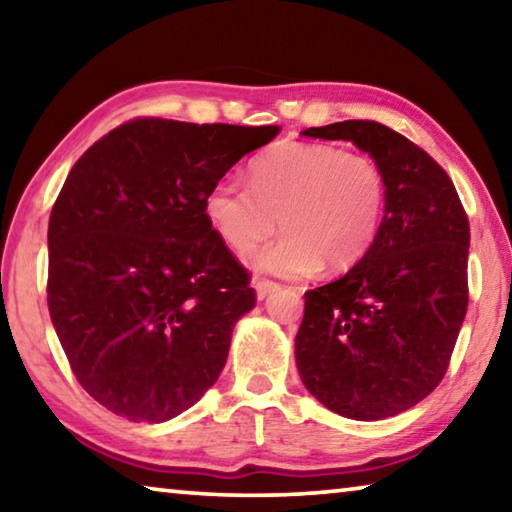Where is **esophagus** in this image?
Instances as JSON below:
<instances>
[{"mask_svg":"<svg viewBox=\"0 0 512 512\" xmlns=\"http://www.w3.org/2000/svg\"><path fill=\"white\" fill-rule=\"evenodd\" d=\"M253 287H255V293H257V300H266L273 291H277V287H280V284L271 282V280H255Z\"/></svg>","mask_w":512,"mask_h":512,"instance_id":"esophagus-1","label":"esophagus"}]
</instances>
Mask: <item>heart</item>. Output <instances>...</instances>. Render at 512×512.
Returning <instances> with one entry per match:
<instances>
[{"mask_svg":"<svg viewBox=\"0 0 512 512\" xmlns=\"http://www.w3.org/2000/svg\"><path fill=\"white\" fill-rule=\"evenodd\" d=\"M386 210L379 164L332 144L282 142L250 164V187L223 178L205 196V214L225 244L246 250L277 225L284 235L250 250L255 271L302 277L348 271L368 253Z\"/></svg>","mask_w":512,"mask_h":512,"instance_id":"obj_1","label":"heart"}]
</instances>
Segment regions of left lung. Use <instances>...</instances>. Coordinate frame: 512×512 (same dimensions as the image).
<instances>
[{"instance_id": "1", "label": "left lung", "mask_w": 512, "mask_h": 512, "mask_svg": "<svg viewBox=\"0 0 512 512\" xmlns=\"http://www.w3.org/2000/svg\"><path fill=\"white\" fill-rule=\"evenodd\" d=\"M302 135L368 153L384 173L386 210L368 253L305 293L300 379L343 418H393L447 372L467 311L470 223L445 169L388 126L350 119Z\"/></svg>"}]
</instances>
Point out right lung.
<instances>
[{
    "label": "right lung",
    "mask_w": 512,
    "mask_h": 512,
    "mask_svg": "<svg viewBox=\"0 0 512 512\" xmlns=\"http://www.w3.org/2000/svg\"><path fill=\"white\" fill-rule=\"evenodd\" d=\"M280 126L135 119L85 151L49 216L47 305L79 384L133 422H167L216 384L248 273L205 196Z\"/></svg>",
    "instance_id": "obj_1"
}]
</instances>
